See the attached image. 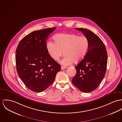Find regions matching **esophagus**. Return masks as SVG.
<instances>
[{"instance_id": "esophagus-1", "label": "esophagus", "mask_w": 122, "mask_h": 122, "mask_svg": "<svg viewBox=\"0 0 122 122\" xmlns=\"http://www.w3.org/2000/svg\"><path fill=\"white\" fill-rule=\"evenodd\" d=\"M66 68H67L66 66H61V70H64Z\"/></svg>"}]
</instances>
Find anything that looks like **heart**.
<instances>
[{
    "mask_svg": "<svg viewBox=\"0 0 122 122\" xmlns=\"http://www.w3.org/2000/svg\"><path fill=\"white\" fill-rule=\"evenodd\" d=\"M53 39L55 43L51 41L47 42V51L56 61L59 60L64 52L65 56L61 61L63 65L68 66L73 62L78 63L84 59L88 52L89 41L84 36L60 33L55 35Z\"/></svg>",
    "mask_w": 122,
    "mask_h": 122,
    "instance_id": "obj_1",
    "label": "heart"
}]
</instances>
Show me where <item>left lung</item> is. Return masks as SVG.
<instances>
[{
  "label": "left lung",
  "instance_id": "8db88e82",
  "mask_svg": "<svg viewBox=\"0 0 122 122\" xmlns=\"http://www.w3.org/2000/svg\"><path fill=\"white\" fill-rule=\"evenodd\" d=\"M81 31L89 41L88 52L84 59L75 67L76 73L72 83L80 91L89 92L95 90L105 76L107 64L105 46L98 36L84 28H75Z\"/></svg>",
  "mask_w": 122,
  "mask_h": 122
}]
</instances>
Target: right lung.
Returning a JSON list of instances; mask_svg holds the SVG:
<instances>
[{
  "mask_svg": "<svg viewBox=\"0 0 122 122\" xmlns=\"http://www.w3.org/2000/svg\"><path fill=\"white\" fill-rule=\"evenodd\" d=\"M56 27L34 31L20 41L16 65L19 76L30 90L41 92L52 84L61 66L48 53L46 40Z\"/></svg>",
  "mask_w": 122,
  "mask_h": 122,
  "instance_id": "right-lung-1",
  "label": "right lung"
}]
</instances>
